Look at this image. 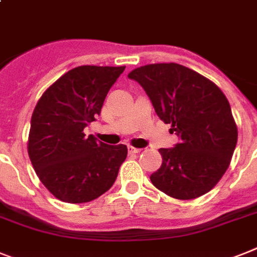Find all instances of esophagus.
I'll use <instances>...</instances> for the list:
<instances>
[{"instance_id": "1", "label": "esophagus", "mask_w": 257, "mask_h": 257, "mask_svg": "<svg viewBox=\"0 0 257 257\" xmlns=\"http://www.w3.org/2000/svg\"><path fill=\"white\" fill-rule=\"evenodd\" d=\"M143 149H140V148H133V147H129V153L131 154H135V153H140Z\"/></svg>"}]
</instances>
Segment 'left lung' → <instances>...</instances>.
Listing matches in <instances>:
<instances>
[{
  "mask_svg": "<svg viewBox=\"0 0 257 257\" xmlns=\"http://www.w3.org/2000/svg\"><path fill=\"white\" fill-rule=\"evenodd\" d=\"M139 81L179 143L158 150L162 165L150 181L176 199L208 193L230 166L237 128L228 100L215 83L177 63L147 64L129 72Z\"/></svg>",
  "mask_w": 257,
  "mask_h": 257,
  "instance_id": "1",
  "label": "left lung"
}]
</instances>
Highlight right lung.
Wrapping results in <instances>:
<instances>
[{"mask_svg":"<svg viewBox=\"0 0 257 257\" xmlns=\"http://www.w3.org/2000/svg\"><path fill=\"white\" fill-rule=\"evenodd\" d=\"M125 67L79 66L46 89L31 116L27 152L41 182L59 201L85 203L112 187L126 145H107L84 128Z\"/></svg>","mask_w":257,"mask_h":257,"instance_id":"obj_1","label":"right lung"}]
</instances>
